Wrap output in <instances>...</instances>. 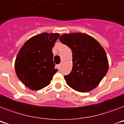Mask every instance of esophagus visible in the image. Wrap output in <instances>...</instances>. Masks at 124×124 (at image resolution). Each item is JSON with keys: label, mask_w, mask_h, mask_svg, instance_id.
Wrapping results in <instances>:
<instances>
[{"label": "esophagus", "mask_w": 124, "mask_h": 124, "mask_svg": "<svg viewBox=\"0 0 124 124\" xmlns=\"http://www.w3.org/2000/svg\"><path fill=\"white\" fill-rule=\"evenodd\" d=\"M56 67H57V68L58 69H60V64H59V65H57V66H56Z\"/></svg>", "instance_id": "34e87169"}]
</instances>
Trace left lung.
<instances>
[{
    "mask_svg": "<svg viewBox=\"0 0 124 124\" xmlns=\"http://www.w3.org/2000/svg\"><path fill=\"white\" fill-rule=\"evenodd\" d=\"M59 39L72 53V71L64 76L67 85L82 93L94 89L108 70L103 48L93 37L83 33L64 34Z\"/></svg>",
    "mask_w": 124,
    "mask_h": 124,
    "instance_id": "1",
    "label": "left lung"
}]
</instances>
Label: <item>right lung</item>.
I'll return each instance as SVG.
<instances>
[{
	"label": "right lung",
	"mask_w": 124,
	"mask_h": 124,
	"mask_svg": "<svg viewBox=\"0 0 124 124\" xmlns=\"http://www.w3.org/2000/svg\"><path fill=\"white\" fill-rule=\"evenodd\" d=\"M59 33H43L27 40L19 51L14 68L19 79L31 90L50 85L57 72L54 68L52 48Z\"/></svg>",
	"instance_id": "add662e5"
}]
</instances>
